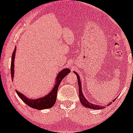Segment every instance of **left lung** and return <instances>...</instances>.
Masks as SVG:
<instances>
[{"label": "left lung", "instance_id": "8db88e82", "mask_svg": "<svg viewBox=\"0 0 133 133\" xmlns=\"http://www.w3.org/2000/svg\"><path fill=\"white\" fill-rule=\"evenodd\" d=\"M74 73L76 75V76H77L78 84V89H79V97H80V98H80V102L82 103V105H84V107H86V108H88L92 109H102V108H104V106L100 107V106H99V105H95V104H91V103L88 102L87 101V100H86V99H85V98H84V95H83L82 91L81 82H80V78H79L78 75L77 73H76V72H75L74 71ZM115 100H113V101L111 102H110L109 104H108V105H110V104H112V102H114Z\"/></svg>", "mask_w": 133, "mask_h": 133}]
</instances>
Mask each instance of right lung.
Here are the masks:
<instances>
[{
  "instance_id": "1",
  "label": "right lung",
  "mask_w": 133,
  "mask_h": 133,
  "mask_svg": "<svg viewBox=\"0 0 133 133\" xmlns=\"http://www.w3.org/2000/svg\"><path fill=\"white\" fill-rule=\"evenodd\" d=\"M15 52L16 48H15L13 54H12L11 63V75L12 80H13V75H14V60L15 57ZM70 71V69H68V68L62 70L57 75V82H56L53 89L48 95H46L44 97L36 99V100H32V99L27 98L25 95H24L21 92H18V91L16 90V92H17L18 96L22 99V101L31 108L36 109H45L51 108L55 104L56 100H57V91H58V88L62 80L69 74Z\"/></svg>"
}]
</instances>
